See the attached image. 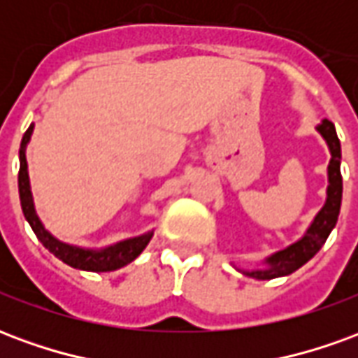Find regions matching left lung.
<instances>
[{
	"mask_svg": "<svg viewBox=\"0 0 358 358\" xmlns=\"http://www.w3.org/2000/svg\"><path fill=\"white\" fill-rule=\"evenodd\" d=\"M316 132L320 134L324 141L328 143L330 149V164H328V187H326V203L313 222L307 228V232L303 234V238L280 249L276 253H272L263 261V268L255 270H241L245 276L255 278V280H272V278L287 276L303 264L308 263L313 257L320 251L328 236L334 230V226L338 222L339 207H341V192H343V182H341V145H339L336 126L331 124L328 118H324L320 124L316 126Z\"/></svg>",
	"mask_w": 358,
	"mask_h": 358,
	"instance_id": "left-lung-1",
	"label": "left lung"
}]
</instances>
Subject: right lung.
<instances>
[{
    "label": "right lung",
    "mask_w": 358,
    "mask_h": 358,
    "mask_svg": "<svg viewBox=\"0 0 358 358\" xmlns=\"http://www.w3.org/2000/svg\"><path fill=\"white\" fill-rule=\"evenodd\" d=\"M34 132V124L28 126V130L22 136L20 141V171H19V195H20V207L24 213V218L28 224L32 226V230L38 236V240L42 241L43 248L50 249L53 255L57 257L59 261H63L69 266L78 270H88V272H110V270H118L132 263L136 257H140L143 249L148 248V243L153 238V230L151 232L141 234L136 238H128V240L117 241L113 245L101 249H90V248H78V245H71L65 241L57 240L50 230H45L42 220L38 217L34 207V197L30 192V178H28V163H27V145L30 141V136Z\"/></svg>",
    "instance_id": "obj_1"
}]
</instances>
